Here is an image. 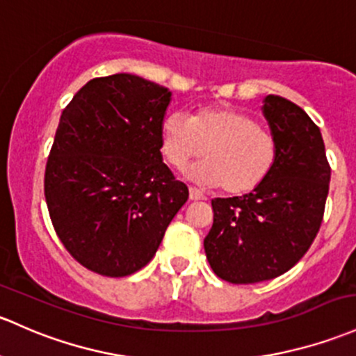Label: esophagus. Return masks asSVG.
I'll return each instance as SVG.
<instances>
[{"label":"esophagus","instance_id":"34e87169","mask_svg":"<svg viewBox=\"0 0 356 356\" xmlns=\"http://www.w3.org/2000/svg\"><path fill=\"white\" fill-rule=\"evenodd\" d=\"M189 200L191 201H203L207 200V196H204L201 191H197L196 188H189Z\"/></svg>","mask_w":356,"mask_h":356}]
</instances>
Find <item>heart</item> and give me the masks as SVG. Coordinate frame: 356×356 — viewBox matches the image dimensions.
I'll return each instance as SVG.
<instances>
[{"mask_svg":"<svg viewBox=\"0 0 356 356\" xmlns=\"http://www.w3.org/2000/svg\"><path fill=\"white\" fill-rule=\"evenodd\" d=\"M160 136L163 156L175 168H184L204 149L207 160L191 168L189 175L230 194L257 188L276 160L273 134L249 114L225 106L203 107L193 118L170 112L163 118Z\"/></svg>","mask_w":356,"mask_h":356,"instance_id":"1","label":"heart"}]
</instances>
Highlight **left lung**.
Segmentation results:
<instances>
[{
	"label": "left lung",
	"mask_w": 356,
	"mask_h": 356,
	"mask_svg": "<svg viewBox=\"0 0 356 356\" xmlns=\"http://www.w3.org/2000/svg\"><path fill=\"white\" fill-rule=\"evenodd\" d=\"M263 114L276 141L271 172L249 194L215 197L204 252L215 275L235 285L273 280L312 245L331 181L323 134L304 109L278 95Z\"/></svg>",
	"instance_id": "1"
}]
</instances>
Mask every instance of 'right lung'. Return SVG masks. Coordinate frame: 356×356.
<instances>
[{"label":"right lung","mask_w":356,"mask_h":356,"mask_svg":"<svg viewBox=\"0 0 356 356\" xmlns=\"http://www.w3.org/2000/svg\"><path fill=\"white\" fill-rule=\"evenodd\" d=\"M170 95L118 73L90 80L63 111L44 194L59 241L90 271L121 278L147 266L188 201L160 153Z\"/></svg>","instance_id":"1"}]
</instances>
